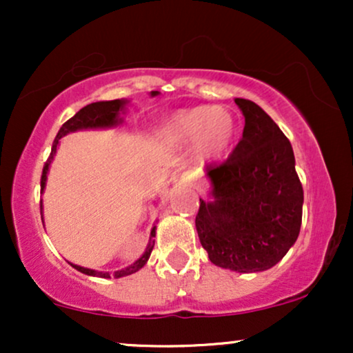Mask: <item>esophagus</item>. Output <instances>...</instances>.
I'll list each match as a JSON object with an SVG mask.
<instances>
[{"label": "esophagus", "instance_id": "esophagus-1", "mask_svg": "<svg viewBox=\"0 0 353 353\" xmlns=\"http://www.w3.org/2000/svg\"><path fill=\"white\" fill-rule=\"evenodd\" d=\"M197 181V174L190 172V171H185L182 172L179 176V184H184V185H190L194 184V182Z\"/></svg>", "mask_w": 353, "mask_h": 353}]
</instances>
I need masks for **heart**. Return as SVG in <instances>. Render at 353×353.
Segmentation results:
<instances>
[{"mask_svg":"<svg viewBox=\"0 0 353 353\" xmlns=\"http://www.w3.org/2000/svg\"><path fill=\"white\" fill-rule=\"evenodd\" d=\"M236 132V117L229 109L219 106L181 109L163 124L165 139L179 145L192 143L197 159L209 163L228 156Z\"/></svg>","mask_w":353,"mask_h":353,"instance_id":"heart-1","label":"heart"}]
</instances>
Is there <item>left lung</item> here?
Segmentation results:
<instances>
[{"label":"left lung","instance_id":"left-lung-1","mask_svg":"<svg viewBox=\"0 0 353 353\" xmlns=\"http://www.w3.org/2000/svg\"><path fill=\"white\" fill-rule=\"evenodd\" d=\"M244 132L224 164L208 168L210 201L196 229L210 262L241 274L270 269L297 241L303 190L290 141L261 106L236 98Z\"/></svg>","mask_w":353,"mask_h":353}]
</instances>
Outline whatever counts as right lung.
Returning a JSON list of instances; mask_svg holds the SVG:
<instances>
[{"instance_id":"obj_1","label":"right lung","mask_w":353,"mask_h":353,"mask_svg":"<svg viewBox=\"0 0 353 353\" xmlns=\"http://www.w3.org/2000/svg\"><path fill=\"white\" fill-rule=\"evenodd\" d=\"M159 91H151V96H157ZM129 101L128 99H114V101H98V103H91L88 106H84L83 109H79L71 119H68L66 123L61 125L58 136H56L54 143H52L51 148V156L50 159L46 161L43 168V176H41V192L46 188V179H48V171H50V165L54 159V154L56 149L59 145V139L64 137L70 132H76V131H83V129H108V128H116L123 123V117L121 114H124L125 106H128ZM43 209V204H41ZM154 237H156V225L151 229V236H149V244L145 247L144 254L137 259L136 262H132L131 265L124 267V269L116 270L114 274H109V272H99V270H92V269H86V267H81L76 264H70L74 267L76 270L79 272L86 274V275H92V277H103V279H111V277H125V275H131L137 272L139 269H143L145 265V262L149 261V255L152 252V247H154Z\"/></svg>"}]
</instances>
